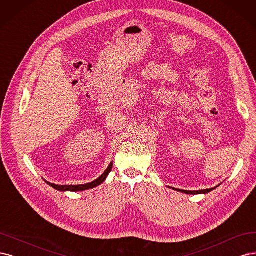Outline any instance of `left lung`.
I'll list each match as a JSON object with an SVG mask.
<instances>
[{
	"label": "left lung",
	"instance_id": "left-lung-1",
	"mask_svg": "<svg viewBox=\"0 0 256 256\" xmlns=\"http://www.w3.org/2000/svg\"><path fill=\"white\" fill-rule=\"evenodd\" d=\"M219 186V185H218ZM218 186H216V187H214V188H210V189H203V190H182V189H176L178 192H184V194H208V192H212L214 189H216Z\"/></svg>",
	"mask_w": 256,
	"mask_h": 256
}]
</instances>
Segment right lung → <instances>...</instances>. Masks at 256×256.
<instances>
[{"label": "right lung", "instance_id": "1", "mask_svg": "<svg viewBox=\"0 0 256 256\" xmlns=\"http://www.w3.org/2000/svg\"><path fill=\"white\" fill-rule=\"evenodd\" d=\"M112 169V162L110 164V166L107 167V169L104 171L103 174H101L96 180H94V182L83 184V185H56V184L48 183V182H46V184H48L51 187H53L54 189H56V190H58V192H84V190H88V189L94 188L100 184H102L106 180L107 176L110 174Z\"/></svg>", "mask_w": 256, "mask_h": 256}]
</instances>
